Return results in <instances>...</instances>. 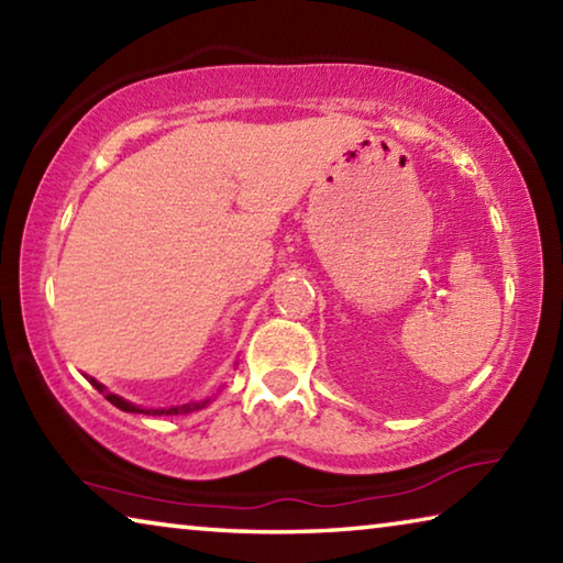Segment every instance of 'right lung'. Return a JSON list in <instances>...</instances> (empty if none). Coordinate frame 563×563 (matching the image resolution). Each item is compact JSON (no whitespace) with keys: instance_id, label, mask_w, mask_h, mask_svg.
Wrapping results in <instances>:
<instances>
[{"instance_id":"1","label":"right lung","mask_w":563,"mask_h":563,"mask_svg":"<svg viewBox=\"0 0 563 563\" xmlns=\"http://www.w3.org/2000/svg\"><path fill=\"white\" fill-rule=\"evenodd\" d=\"M89 383L93 385V389H99V393H101L103 397H107L113 407L123 409V412H139V415H188V412H196V409H203L208 402H211V399H201V402H188V405L168 407V409H144V407H136V405L126 402V399L119 397V395L109 393V389L103 387L101 383H97V379H93V377H89Z\"/></svg>"}]
</instances>
